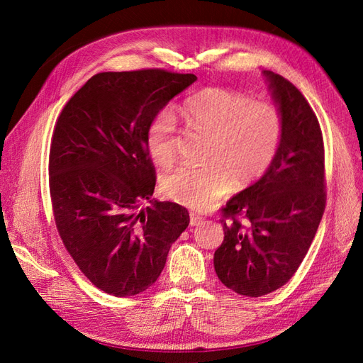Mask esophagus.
<instances>
[{"label":"esophagus","instance_id":"esophagus-1","mask_svg":"<svg viewBox=\"0 0 363 363\" xmlns=\"http://www.w3.org/2000/svg\"><path fill=\"white\" fill-rule=\"evenodd\" d=\"M204 223V218L196 213H190V226H199Z\"/></svg>","mask_w":363,"mask_h":363}]
</instances>
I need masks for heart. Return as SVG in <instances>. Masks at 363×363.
Listing matches in <instances>:
<instances>
[{
    "instance_id": "heart-1",
    "label": "heart",
    "mask_w": 363,
    "mask_h": 363,
    "mask_svg": "<svg viewBox=\"0 0 363 363\" xmlns=\"http://www.w3.org/2000/svg\"><path fill=\"white\" fill-rule=\"evenodd\" d=\"M187 128L209 135L204 167L181 165L162 179V190L190 209H209L235 184L251 186L265 176L281 150L284 120L273 104L251 101L237 91L209 87L179 107ZM150 156L160 165L174 159L176 120L164 109L145 134Z\"/></svg>"
}]
</instances>
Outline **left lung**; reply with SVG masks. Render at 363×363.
<instances>
[{
    "label": "left lung",
    "mask_w": 363,
    "mask_h": 363,
    "mask_svg": "<svg viewBox=\"0 0 363 363\" xmlns=\"http://www.w3.org/2000/svg\"><path fill=\"white\" fill-rule=\"evenodd\" d=\"M264 74L284 120L282 145L265 176L221 209L225 240L213 254L218 279L251 298L291 279L326 206L325 145L317 115L290 81L268 70Z\"/></svg>",
    "instance_id": "1"
}]
</instances>
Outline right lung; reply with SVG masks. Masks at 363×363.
<instances>
[{
  "mask_svg": "<svg viewBox=\"0 0 363 363\" xmlns=\"http://www.w3.org/2000/svg\"><path fill=\"white\" fill-rule=\"evenodd\" d=\"M195 81L160 68L98 73L59 115L50 150L54 220L76 265L109 295L133 296L156 282L189 226L186 207L151 199L156 169L145 134ZM142 199L152 206L138 211Z\"/></svg>",
  "mask_w": 363,
  "mask_h": 363,
  "instance_id": "right-lung-1",
  "label": "right lung"
}]
</instances>
